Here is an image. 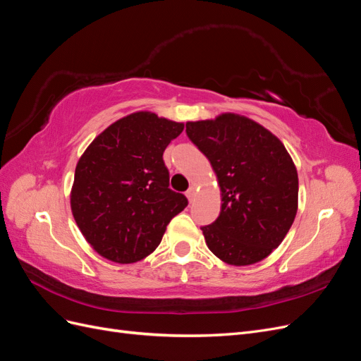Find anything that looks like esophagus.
Instances as JSON below:
<instances>
[{
  "label": "esophagus",
  "instance_id": "esophagus-1",
  "mask_svg": "<svg viewBox=\"0 0 361 361\" xmlns=\"http://www.w3.org/2000/svg\"><path fill=\"white\" fill-rule=\"evenodd\" d=\"M185 195H187L190 202H192V200H194V197H195V187H190V188H188V191L185 192Z\"/></svg>",
  "mask_w": 361,
  "mask_h": 361
}]
</instances>
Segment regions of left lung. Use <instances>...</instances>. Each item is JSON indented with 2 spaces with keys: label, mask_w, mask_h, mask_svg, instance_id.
<instances>
[{
  "label": "left lung",
  "mask_w": 361,
  "mask_h": 361,
  "mask_svg": "<svg viewBox=\"0 0 361 361\" xmlns=\"http://www.w3.org/2000/svg\"><path fill=\"white\" fill-rule=\"evenodd\" d=\"M187 135L209 159L221 190L220 215L202 227L207 247L235 267L265 259L298 209V173L286 147L255 120L233 113L188 122Z\"/></svg>",
  "instance_id": "obj_1"
}]
</instances>
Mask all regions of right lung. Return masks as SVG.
I'll list each match as a JSON object with an SVG mask.
<instances>
[{
  "label": "right lung",
  "instance_id": "add662e5",
  "mask_svg": "<svg viewBox=\"0 0 361 361\" xmlns=\"http://www.w3.org/2000/svg\"><path fill=\"white\" fill-rule=\"evenodd\" d=\"M183 123L150 111L117 120L85 149L75 169L71 207L85 241L116 264L149 256L188 204L169 188L162 154Z\"/></svg>",
  "mask_w": 361,
  "mask_h": 361
}]
</instances>
